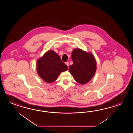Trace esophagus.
<instances>
[{
	"instance_id": "obj_1",
	"label": "esophagus",
	"mask_w": 133,
	"mask_h": 133,
	"mask_svg": "<svg viewBox=\"0 0 133 133\" xmlns=\"http://www.w3.org/2000/svg\"><path fill=\"white\" fill-rule=\"evenodd\" d=\"M65 64H66V65H67V66H68H68H69V63L65 62Z\"/></svg>"
}]
</instances>
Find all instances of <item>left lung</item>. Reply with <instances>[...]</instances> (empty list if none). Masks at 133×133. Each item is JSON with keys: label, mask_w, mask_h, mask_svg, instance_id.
<instances>
[{"label": "left lung", "mask_w": 133, "mask_h": 133, "mask_svg": "<svg viewBox=\"0 0 133 133\" xmlns=\"http://www.w3.org/2000/svg\"><path fill=\"white\" fill-rule=\"evenodd\" d=\"M71 58L73 64L69 71L76 82L85 84L92 78L96 70V63L93 55L79 48L74 49Z\"/></svg>", "instance_id": "1"}]
</instances>
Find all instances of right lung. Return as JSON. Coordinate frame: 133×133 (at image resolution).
<instances>
[{
    "mask_svg": "<svg viewBox=\"0 0 133 133\" xmlns=\"http://www.w3.org/2000/svg\"><path fill=\"white\" fill-rule=\"evenodd\" d=\"M68 69V66L53 50L47 51L37 61V73L44 81L48 83L56 80L61 72Z\"/></svg>",
    "mask_w": 133,
    "mask_h": 133,
    "instance_id": "add662e5",
    "label": "right lung"
}]
</instances>
